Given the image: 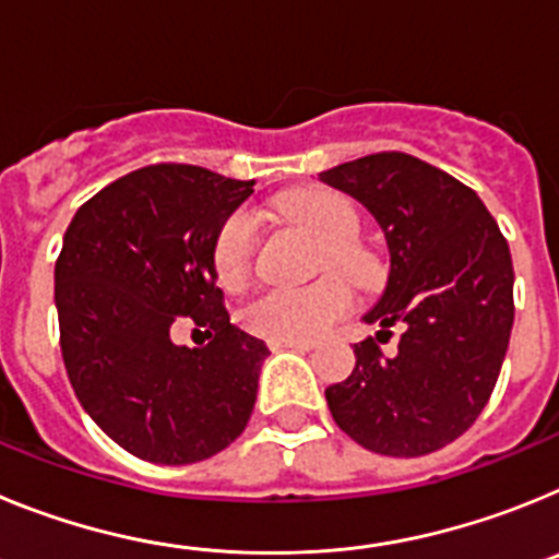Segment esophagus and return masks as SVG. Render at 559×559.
<instances>
[{
  "mask_svg": "<svg viewBox=\"0 0 559 559\" xmlns=\"http://www.w3.org/2000/svg\"><path fill=\"white\" fill-rule=\"evenodd\" d=\"M271 349H302V353H308V349H313V344L310 341H269Z\"/></svg>",
  "mask_w": 559,
  "mask_h": 559,
  "instance_id": "esophagus-1",
  "label": "esophagus"
}]
</instances>
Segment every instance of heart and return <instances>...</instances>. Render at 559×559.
Returning <instances> with one entry per match:
<instances>
[{
    "label": "heart",
    "mask_w": 559,
    "mask_h": 559,
    "mask_svg": "<svg viewBox=\"0 0 559 559\" xmlns=\"http://www.w3.org/2000/svg\"><path fill=\"white\" fill-rule=\"evenodd\" d=\"M290 221L302 226L324 249V265L349 283L372 280V260L355 246L358 212L333 190H299L283 201ZM257 221L249 210L231 212L212 240V271L224 288H237L249 274ZM349 310L347 288L324 280L310 288H271L251 299L243 310L246 328L269 341H313L328 333Z\"/></svg>",
    "instance_id": "1"
}]
</instances>
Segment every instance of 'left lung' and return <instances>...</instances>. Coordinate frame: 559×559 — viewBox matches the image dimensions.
Listing matches in <instances>:
<instances>
[{
  "label": "left lung",
  "mask_w": 559,
  "mask_h": 559,
  "mask_svg": "<svg viewBox=\"0 0 559 559\" xmlns=\"http://www.w3.org/2000/svg\"><path fill=\"white\" fill-rule=\"evenodd\" d=\"M367 206L389 246L386 290L364 316L400 324L397 353L355 344V369L324 397L344 433L383 456H426L487 406L510 347V246L471 187L400 151L319 173ZM378 333V338H380Z\"/></svg>",
  "instance_id": "left-lung-1"
}]
</instances>
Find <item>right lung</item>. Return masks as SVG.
I'll return each mask as SVG.
<instances>
[{
    "mask_svg": "<svg viewBox=\"0 0 559 559\" xmlns=\"http://www.w3.org/2000/svg\"><path fill=\"white\" fill-rule=\"evenodd\" d=\"M254 181L151 165L75 212L56 263L61 355L81 406L120 448L192 464L229 448L251 417L265 341L229 322L212 240ZM190 321L204 348L169 333Z\"/></svg>",
    "mask_w": 559,
    "mask_h": 559,
    "instance_id": "obj_1",
    "label": "right lung"
}]
</instances>
